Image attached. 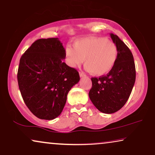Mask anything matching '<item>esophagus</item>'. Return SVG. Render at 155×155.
<instances>
[{
    "label": "esophagus",
    "mask_w": 155,
    "mask_h": 155,
    "mask_svg": "<svg viewBox=\"0 0 155 155\" xmlns=\"http://www.w3.org/2000/svg\"><path fill=\"white\" fill-rule=\"evenodd\" d=\"M79 76L80 77H85V74L84 72H83V71H79Z\"/></svg>",
    "instance_id": "obj_1"
}]
</instances>
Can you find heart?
Returning <instances> with one entry per match:
<instances>
[{"label": "heart", "instance_id": "obj_1", "mask_svg": "<svg viewBox=\"0 0 155 155\" xmlns=\"http://www.w3.org/2000/svg\"><path fill=\"white\" fill-rule=\"evenodd\" d=\"M66 61L70 67L79 66L84 61L85 69L94 76H103L114 68L118 57V48L111 40L101 37H88L74 41V47L65 48Z\"/></svg>", "mask_w": 155, "mask_h": 155}]
</instances>
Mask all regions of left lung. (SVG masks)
Masks as SVG:
<instances>
[{"label":"left lung","instance_id":"8db88e82","mask_svg":"<svg viewBox=\"0 0 155 155\" xmlns=\"http://www.w3.org/2000/svg\"><path fill=\"white\" fill-rule=\"evenodd\" d=\"M110 35L118 48L116 63L107 75L91 78L89 92L94 107L108 114L117 111L125 104L136 80L135 63L130 49L116 35Z\"/></svg>","mask_w":155,"mask_h":155}]
</instances>
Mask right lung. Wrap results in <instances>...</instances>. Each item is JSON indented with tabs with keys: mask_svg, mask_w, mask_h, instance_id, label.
Instances as JSON below:
<instances>
[{
	"mask_svg": "<svg viewBox=\"0 0 155 155\" xmlns=\"http://www.w3.org/2000/svg\"><path fill=\"white\" fill-rule=\"evenodd\" d=\"M65 49L58 38L39 39L20 58L17 72L19 91L32 114L42 120L57 117L67 96L79 81L78 72L64 63Z\"/></svg>",
	"mask_w": 155,
	"mask_h": 155,
	"instance_id": "right-lung-1",
	"label": "right lung"
}]
</instances>
